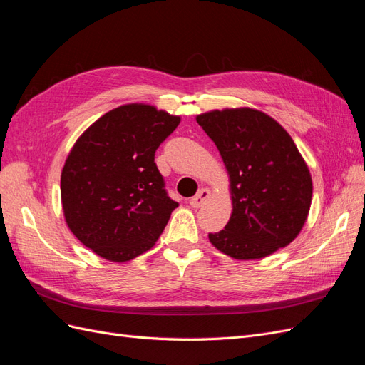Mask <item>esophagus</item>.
<instances>
[{
  "instance_id": "34e87169",
  "label": "esophagus",
  "mask_w": 365,
  "mask_h": 365,
  "mask_svg": "<svg viewBox=\"0 0 365 365\" xmlns=\"http://www.w3.org/2000/svg\"><path fill=\"white\" fill-rule=\"evenodd\" d=\"M210 197V190L208 189H201L200 192H197L192 200H190V205L193 207V208H200V207H202V204H205L207 202V200Z\"/></svg>"
}]
</instances>
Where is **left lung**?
<instances>
[{
	"label": "left lung",
	"instance_id": "obj_1",
	"mask_svg": "<svg viewBox=\"0 0 365 365\" xmlns=\"http://www.w3.org/2000/svg\"><path fill=\"white\" fill-rule=\"evenodd\" d=\"M230 175L233 213L212 244L239 260L262 259L300 233L312 201V178L294 140L277 121L251 108L196 117Z\"/></svg>",
	"mask_w": 365,
	"mask_h": 365
}]
</instances>
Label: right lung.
<instances>
[{
    "mask_svg": "<svg viewBox=\"0 0 365 365\" xmlns=\"http://www.w3.org/2000/svg\"><path fill=\"white\" fill-rule=\"evenodd\" d=\"M181 118L130 103L106 113L76 141L61 175L63 216L85 247L128 262L155 245L178 202L164 189L155 152Z\"/></svg>",
    "mask_w": 365,
    "mask_h": 365,
    "instance_id": "right-lung-1",
    "label": "right lung"
}]
</instances>
